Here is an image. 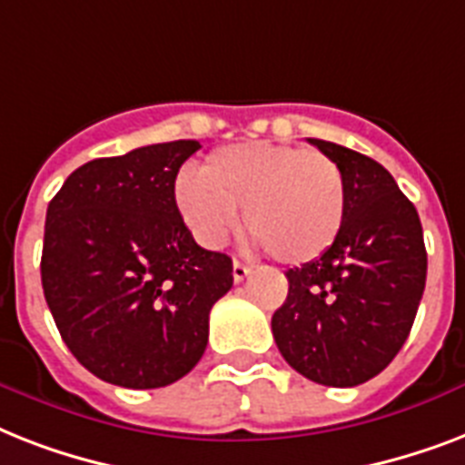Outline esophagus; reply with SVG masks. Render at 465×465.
<instances>
[{
  "label": "esophagus",
  "instance_id": "1",
  "mask_svg": "<svg viewBox=\"0 0 465 465\" xmlns=\"http://www.w3.org/2000/svg\"><path fill=\"white\" fill-rule=\"evenodd\" d=\"M248 275H251V268H248L246 262L233 261V280H236V282H243Z\"/></svg>",
  "mask_w": 465,
  "mask_h": 465
}]
</instances>
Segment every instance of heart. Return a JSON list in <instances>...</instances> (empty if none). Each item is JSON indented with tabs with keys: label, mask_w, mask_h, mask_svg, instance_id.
I'll use <instances>...</instances> for the list:
<instances>
[{
	"label": "heart",
	"mask_w": 465,
	"mask_h": 465,
	"mask_svg": "<svg viewBox=\"0 0 465 465\" xmlns=\"http://www.w3.org/2000/svg\"><path fill=\"white\" fill-rule=\"evenodd\" d=\"M175 207L203 246L217 248L239 224L280 262L304 265L338 241L347 217V185L323 152L243 142L212 152L200 175L175 181Z\"/></svg>",
	"instance_id": "1"
}]
</instances>
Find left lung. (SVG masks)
Segmentation results:
<instances>
[{"label":"left lung","instance_id":"1","mask_svg":"<svg viewBox=\"0 0 465 465\" xmlns=\"http://www.w3.org/2000/svg\"><path fill=\"white\" fill-rule=\"evenodd\" d=\"M345 175L347 217L338 241L287 272L290 292L272 335L292 369L350 389L389 367L408 340L427 280L418 210L374 159L309 140Z\"/></svg>","mask_w":465,"mask_h":465}]
</instances>
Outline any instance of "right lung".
Here are the masks:
<instances>
[{
	"mask_svg": "<svg viewBox=\"0 0 465 465\" xmlns=\"http://www.w3.org/2000/svg\"><path fill=\"white\" fill-rule=\"evenodd\" d=\"M200 142L94 159L47 204L43 292L64 345L123 389H161L195 367L232 258L204 251L175 207V175Z\"/></svg>",
	"mask_w": 465,
	"mask_h": 465,
	"instance_id": "obj_1",
	"label": "right lung"
}]
</instances>
